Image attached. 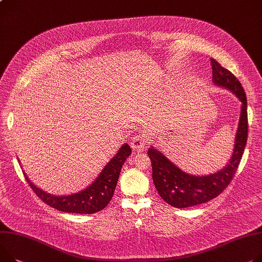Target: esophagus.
Instances as JSON below:
<instances>
[{"label":"esophagus","mask_w":262,"mask_h":262,"mask_svg":"<svg viewBox=\"0 0 262 262\" xmlns=\"http://www.w3.org/2000/svg\"><path fill=\"white\" fill-rule=\"evenodd\" d=\"M148 138L145 135H135L131 138V147L135 151L143 150V148L147 145Z\"/></svg>","instance_id":"esophagus-1"}]
</instances>
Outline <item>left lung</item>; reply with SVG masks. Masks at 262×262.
Returning <instances> with one entry per match:
<instances>
[{"label":"left lung","instance_id":"8db88e82","mask_svg":"<svg viewBox=\"0 0 262 262\" xmlns=\"http://www.w3.org/2000/svg\"><path fill=\"white\" fill-rule=\"evenodd\" d=\"M211 65L214 84L231 90L243 103L233 155L229 165L217 173L195 176L178 169L153 147L148 150L152 165V178L159 196L167 204L178 209L205 204L223 193L234 178L247 145L249 124L246 92L231 71L224 68L214 58H211Z\"/></svg>","mask_w":262,"mask_h":262}]
</instances>
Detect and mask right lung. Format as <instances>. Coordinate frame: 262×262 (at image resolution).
Masks as SVG:
<instances>
[{"label": "right lung", "mask_w": 262, "mask_h": 262, "mask_svg": "<svg viewBox=\"0 0 262 262\" xmlns=\"http://www.w3.org/2000/svg\"><path fill=\"white\" fill-rule=\"evenodd\" d=\"M131 155L130 147L125 144L117 154L110 160L90 187L78 193L67 196H54L35 187L26 174V182L33 192L48 206L62 212L75 214H93L107 207L113 197L120 170L128 156Z\"/></svg>", "instance_id": "right-lung-1"}]
</instances>
